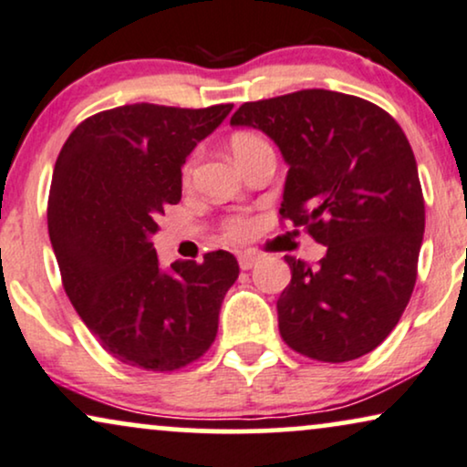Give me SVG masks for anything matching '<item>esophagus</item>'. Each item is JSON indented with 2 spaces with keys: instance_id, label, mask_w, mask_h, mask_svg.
Segmentation results:
<instances>
[{
  "instance_id": "1",
  "label": "esophagus",
  "mask_w": 467,
  "mask_h": 467,
  "mask_svg": "<svg viewBox=\"0 0 467 467\" xmlns=\"http://www.w3.org/2000/svg\"><path fill=\"white\" fill-rule=\"evenodd\" d=\"M256 263H258L256 254H252V252H241V254H239V267L244 269V271L252 269Z\"/></svg>"
}]
</instances>
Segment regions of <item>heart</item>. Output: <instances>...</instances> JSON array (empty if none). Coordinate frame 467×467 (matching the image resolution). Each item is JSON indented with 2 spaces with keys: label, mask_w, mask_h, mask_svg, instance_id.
<instances>
[{
  "label": "heart",
  "mask_w": 467,
  "mask_h": 467,
  "mask_svg": "<svg viewBox=\"0 0 467 467\" xmlns=\"http://www.w3.org/2000/svg\"><path fill=\"white\" fill-rule=\"evenodd\" d=\"M261 144H265V141L261 138H256V135L237 133L233 138V155L239 157V155H244V152L256 149V146H261ZM223 228H226L228 237L239 239V237H245V234L250 233L252 222L247 220V217H244V215H234V217H230V220H226V223H223Z\"/></svg>",
  "instance_id": "1"
}]
</instances>
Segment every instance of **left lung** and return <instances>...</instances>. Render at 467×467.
Masks as SVG:
<instances>
[{"instance_id": "8db88e82", "label": "left lung", "mask_w": 467, "mask_h": 467, "mask_svg": "<svg viewBox=\"0 0 467 467\" xmlns=\"http://www.w3.org/2000/svg\"><path fill=\"white\" fill-rule=\"evenodd\" d=\"M230 125L275 141L288 165L280 215L327 247L315 269L285 256L291 285L277 299L282 338L321 362L373 351L410 302L424 234L403 129L364 99L317 88L244 103Z\"/></svg>"}]
</instances>
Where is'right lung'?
I'll return each mask as SVG.
<instances>
[{
    "label": "right lung",
    "mask_w": 467,
    "mask_h": 467,
    "mask_svg": "<svg viewBox=\"0 0 467 467\" xmlns=\"http://www.w3.org/2000/svg\"><path fill=\"white\" fill-rule=\"evenodd\" d=\"M233 105L135 103L94 114L62 146L49 192V239L70 304L122 364L168 373L213 345L237 258L159 265L157 217L181 200V168Z\"/></svg>",
    "instance_id": "1"
}]
</instances>
